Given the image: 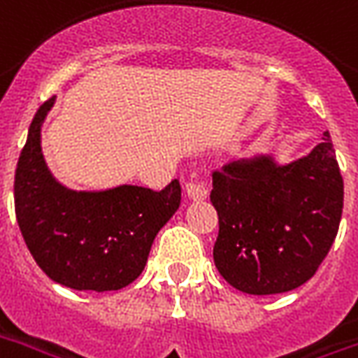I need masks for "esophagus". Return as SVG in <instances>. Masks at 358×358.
<instances>
[{
    "label": "esophagus",
    "mask_w": 358,
    "mask_h": 358,
    "mask_svg": "<svg viewBox=\"0 0 358 358\" xmlns=\"http://www.w3.org/2000/svg\"><path fill=\"white\" fill-rule=\"evenodd\" d=\"M186 193L192 201H203L206 199V195H208L205 184H203V182H193V180L186 184Z\"/></svg>",
    "instance_id": "34e87169"
}]
</instances>
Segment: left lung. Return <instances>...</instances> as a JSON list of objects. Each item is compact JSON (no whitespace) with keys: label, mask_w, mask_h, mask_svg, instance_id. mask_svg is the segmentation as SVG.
Masks as SVG:
<instances>
[{"label":"left lung","mask_w":358,"mask_h":358,"mask_svg":"<svg viewBox=\"0 0 358 358\" xmlns=\"http://www.w3.org/2000/svg\"><path fill=\"white\" fill-rule=\"evenodd\" d=\"M214 264L241 292L282 294L311 279L340 227L343 180L328 131L290 163L258 153L213 174Z\"/></svg>","instance_id":"1"}]
</instances>
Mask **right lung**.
Instances as JSON below:
<instances>
[{
  "mask_svg": "<svg viewBox=\"0 0 358 358\" xmlns=\"http://www.w3.org/2000/svg\"><path fill=\"white\" fill-rule=\"evenodd\" d=\"M57 98L41 104L15 172V213L28 250L43 273L73 290L108 292L138 279L159 229L178 210L182 187L163 192L121 186L78 192L45 163L41 127Z\"/></svg>",
  "mask_w": 358,
  "mask_h": 358,
  "instance_id": "obj_1",
  "label": "right lung"
}]
</instances>
